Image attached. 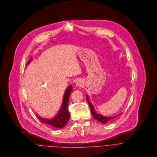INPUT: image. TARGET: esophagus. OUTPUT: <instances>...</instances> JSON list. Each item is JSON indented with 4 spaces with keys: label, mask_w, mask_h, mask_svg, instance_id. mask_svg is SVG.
<instances>
[{
    "label": "esophagus",
    "mask_w": 157,
    "mask_h": 157,
    "mask_svg": "<svg viewBox=\"0 0 157 157\" xmlns=\"http://www.w3.org/2000/svg\"><path fill=\"white\" fill-rule=\"evenodd\" d=\"M76 85H77V86H80V85H81V83H80V82L77 81V83H76Z\"/></svg>",
    "instance_id": "obj_1"
}]
</instances>
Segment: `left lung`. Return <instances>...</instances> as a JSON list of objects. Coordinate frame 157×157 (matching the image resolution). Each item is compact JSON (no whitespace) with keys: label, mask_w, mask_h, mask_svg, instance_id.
Masks as SVG:
<instances>
[{"label":"left lung","mask_w":157,"mask_h":157,"mask_svg":"<svg viewBox=\"0 0 157 157\" xmlns=\"http://www.w3.org/2000/svg\"><path fill=\"white\" fill-rule=\"evenodd\" d=\"M86 100H87V101H88V103L90 106V109H91V114L93 116V117L95 118V119L98 120V121L102 122L103 124H106V122H110L111 121H112L113 119H114L116 117H117V116H113V117H106V116H102L101 114H98V113H97L95 111V109H94V107L93 106V105L91 103V102L90 101V100L88 98V97L87 95H86Z\"/></svg>","instance_id":"8db88e82"}]
</instances>
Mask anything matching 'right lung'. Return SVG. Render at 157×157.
Wrapping results in <instances>:
<instances>
[{
    "instance_id": "right-lung-1",
    "label": "right lung",
    "mask_w": 157,
    "mask_h": 157,
    "mask_svg": "<svg viewBox=\"0 0 157 157\" xmlns=\"http://www.w3.org/2000/svg\"><path fill=\"white\" fill-rule=\"evenodd\" d=\"M32 60V58H31L30 60L28 62L27 65ZM72 90V86L71 85L69 86L64 95L63 100H62V104L61 108L58 112V113L52 119H44L42 118L36 114L38 118L43 123L47 124L49 126L56 128L62 129L67 124L69 118H70V113L68 111V103L69 101L70 94Z\"/></svg>"
}]
</instances>
